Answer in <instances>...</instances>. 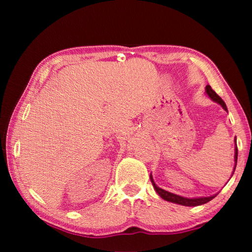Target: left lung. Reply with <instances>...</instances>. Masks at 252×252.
Here are the masks:
<instances>
[{
    "instance_id": "obj_1",
    "label": "left lung",
    "mask_w": 252,
    "mask_h": 252,
    "mask_svg": "<svg viewBox=\"0 0 252 252\" xmlns=\"http://www.w3.org/2000/svg\"><path fill=\"white\" fill-rule=\"evenodd\" d=\"M206 92L207 94L211 97V99L217 102V103H219L222 108L227 111V106H225V103L223 102V100L221 99V97L217 94V93L212 90V88L210 87V85H207L206 87ZM234 161H236V164H234V169H236V165H237V159H238V148L236 146V149H234ZM233 174V173H232ZM150 179H151V182L153 187H155V189L158 193H159L160 197L162 199L167 200V201H170V202H173V203H178V204H181V206H187V207H195V206H201V204H204L210 201V200H212L213 198L216 197V195H212V197H203V198H193V199H188V198H183V197H180V195H177V194H173L171 192H168V191H165L163 189H161V188L158 187L155 181H153L152 177L150 176Z\"/></svg>"
}]
</instances>
